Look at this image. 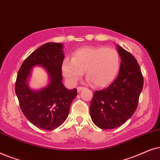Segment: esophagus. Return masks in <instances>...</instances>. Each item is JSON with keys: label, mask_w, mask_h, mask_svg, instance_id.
I'll list each match as a JSON object with an SVG mask.
<instances>
[{"label": "esophagus", "mask_w": 160, "mask_h": 160, "mask_svg": "<svg viewBox=\"0 0 160 160\" xmlns=\"http://www.w3.org/2000/svg\"><path fill=\"white\" fill-rule=\"evenodd\" d=\"M82 89H83V88H82V87H78V88H77V91H78V92H80V91H81Z\"/></svg>", "instance_id": "34e87169"}]
</instances>
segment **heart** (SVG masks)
<instances>
[{
    "mask_svg": "<svg viewBox=\"0 0 160 160\" xmlns=\"http://www.w3.org/2000/svg\"><path fill=\"white\" fill-rule=\"evenodd\" d=\"M120 63V55L113 48L86 47L74 51L72 60L65 59L61 70L71 85L76 84L85 72L89 82L96 87H105L116 78Z\"/></svg>",
    "mask_w": 160,
    "mask_h": 160,
    "instance_id": "1",
    "label": "heart"
}]
</instances>
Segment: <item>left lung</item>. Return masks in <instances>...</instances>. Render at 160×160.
<instances>
[{
	"mask_svg": "<svg viewBox=\"0 0 160 160\" xmlns=\"http://www.w3.org/2000/svg\"><path fill=\"white\" fill-rule=\"evenodd\" d=\"M116 47L121 61L118 75L107 88L95 91L90 105L93 122L103 129L117 128L131 118L143 86L136 59L121 46Z\"/></svg>",
	"mask_w": 160,
	"mask_h": 160,
	"instance_id": "left-lung-1",
	"label": "left lung"
}]
</instances>
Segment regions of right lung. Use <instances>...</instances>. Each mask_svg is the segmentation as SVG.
<instances>
[{
    "instance_id": "1",
    "label": "right lung",
    "mask_w": 160,
    "mask_h": 160,
    "mask_svg": "<svg viewBox=\"0 0 160 160\" xmlns=\"http://www.w3.org/2000/svg\"><path fill=\"white\" fill-rule=\"evenodd\" d=\"M63 48L61 43L43 44L25 59L17 77L15 93L23 114L34 126L44 130L58 128L64 122L78 95L76 88L68 89L62 82ZM35 66H42L48 74V84L39 89H32L28 85Z\"/></svg>"
}]
</instances>
